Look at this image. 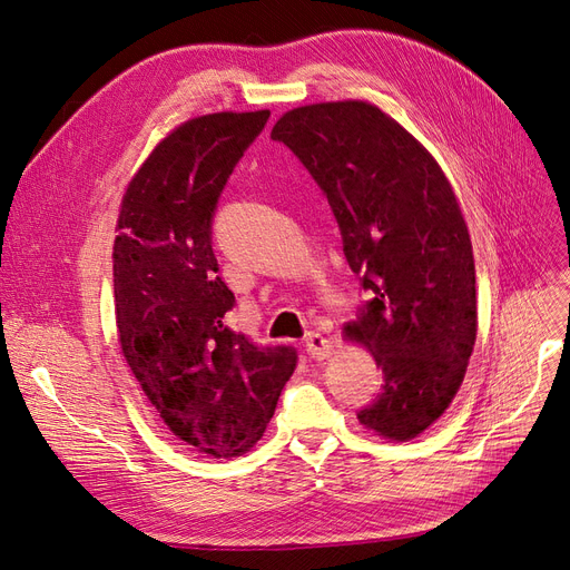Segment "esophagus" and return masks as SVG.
Here are the masks:
<instances>
[{
  "mask_svg": "<svg viewBox=\"0 0 570 570\" xmlns=\"http://www.w3.org/2000/svg\"><path fill=\"white\" fill-rule=\"evenodd\" d=\"M306 351H308V355L315 357V360H325V357H330V355L334 353V344H332V341H330L327 336H323V334L308 332V334H306Z\"/></svg>",
  "mask_w": 570,
  "mask_h": 570,
  "instance_id": "esophagus-1",
  "label": "esophagus"
}]
</instances>
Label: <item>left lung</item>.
<instances>
[{"instance_id": "8db88e82", "label": "left lung", "mask_w": 570, "mask_h": 570, "mask_svg": "<svg viewBox=\"0 0 570 570\" xmlns=\"http://www.w3.org/2000/svg\"><path fill=\"white\" fill-rule=\"evenodd\" d=\"M271 138L325 191L344 255L372 292L344 327L383 372L357 421L383 440H414L456 397L476 338L472 243L451 181L412 132L364 100L294 107Z\"/></svg>"}]
</instances>
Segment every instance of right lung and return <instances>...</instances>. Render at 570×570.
Segmentation results:
<instances>
[{"label": "right lung", "instance_id": "add662e5", "mask_svg": "<svg viewBox=\"0 0 570 570\" xmlns=\"http://www.w3.org/2000/svg\"><path fill=\"white\" fill-rule=\"evenodd\" d=\"M268 109L215 111L173 128L124 191L114 240V315L132 376L177 440L243 456L297 367L224 325L236 297L217 276L213 213Z\"/></svg>", "mask_w": 570, "mask_h": 570}]
</instances>
